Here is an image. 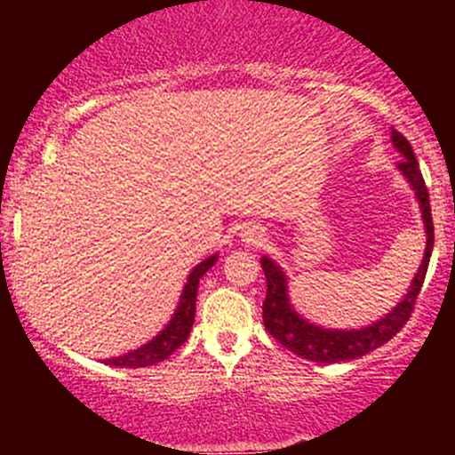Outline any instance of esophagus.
Instances as JSON below:
<instances>
[{"instance_id": "34e87169", "label": "esophagus", "mask_w": 455, "mask_h": 455, "mask_svg": "<svg viewBox=\"0 0 455 455\" xmlns=\"http://www.w3.org/2000/svg\"><path fill=\"white\" fill-rule=\"evenodd\" d=\"M240 235H242V242H244L246 246H261L266 240L264 227H261V224H253V222L244 224Z\"/></svg>"}]
</instances>
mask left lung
I'll return each instance as SVG.
<instances>
[{
  "label": "left lung",
  "mask_w": 455,
  "mask_h": 455,
  "mask_svg": "<svg viewBox=\"0 0 455 455\" xmlns=\"http://www.w3.org/2000/svg\"><path fill=\"white\" fill-rule=\"evenodd\" d=\"M392 145L403 156V160L396 163L398 173L405 178V182L414 191L416 202H419L420 220H423L425 227V255L414 279L407 286V292L387 315L371 321L368 325H361V328H325V325L315 323L292 306L286 270L273 257H259L261 268H264L266 275V299L264 313H261L264 315L266 330L283 347L295 352L301 359L315 361V363H339V361L359 359V356L368 355V352L387 343L407 323L411 310H414L416 297H419L420 286L425 282L427 266H429L431 249H434V224H431L429 194H427L414 149H411L405 136L396 130H392Z\"/></svg>",
  "instance_id": "1"
}]
</instances>
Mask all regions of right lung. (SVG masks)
Wrapping results in <instances>:
<instances>
[{
	"mask_svg": "<svg viewBox=\"0 0 455 455\" xmlns=\"http://www.w3.org/2000/svg\"><path fill=\"white\" fill-rule=\"evenodd\" d=\"M218 261V253L209 255L206 259H202L200 264L194 266V270L187 277L185 288L180 292V299H178L176 310H173L172 319L167 321L163 330L156 334L154 339H149L147 343H142L136 350L125 352L121 356H112V359H105V365H114V368H147V365H156L160 361L167 359L169 355L178 350L182 343L187 341L191 332V325L196 319V297H198V283L202 275L211 268V266Z\"/></svg>",
	"mask_w": 455,
	"mask_h": 455,
	"instance_id": "obj_1",
	"label": "right lung"
}]
</instances>
